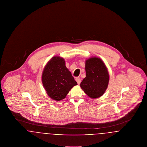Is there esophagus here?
Listing matches in <instances>:
<instances>
[{
    "mask_svg": "<svg viewBox=\"0 0 147 147\" xmlns=\"http://www.w3.org/2000/svg\"><path fill=\"white\" fill-rule=\"evenodd\" d=\"M76 82H77V83H78V84H80V83H81V80H80V79L79 78L77 77V78H76Z\"/></svg>",
    "mask_w": 147,
    "mask_h": 147,
    "instance_id": "esophagus-1",
    "label": "esophagus"
}]
</instances>
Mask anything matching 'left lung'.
<instances>
[{
	"mask_svg": "<svg viewBox=\"0 0 147 147\" xmlns=\"http://www.w3.org/2000/svg\"><path fill=\"white\" fill-rule=\"evenodd\" d=\"M86 77L80 83L84 92L92 98L102 96L107 88L109 74L103 61L98 57H91L85 61Z\"/></svg>",
	"mask_w": 147,
	"mask_h": 147,
	"instance_id": "8db88e82",
	"label": "left lung"
}]
</instances>
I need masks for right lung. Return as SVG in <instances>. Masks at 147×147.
Returning a JSON list of instances; mask_svg holds the SVG:
<instances>
[{
  "label": "right lung",
  "mask_w": 147,
  "mask_h": 147,
  "mask_svg": "<svg viewBox=\"0 0 147 147\" xmlns=\"http://www.w3.org/2000/svg\"><path fill=\"white\" fill-rule=\"evenodd\" d=\"M42 82L48 95L56 101L64 99L70 89L77 85L66 67L64 59L58 56L52 57L45 67Z\"/></svg>",
  "instance_id": "right-lung-1"
}]
</instances>
